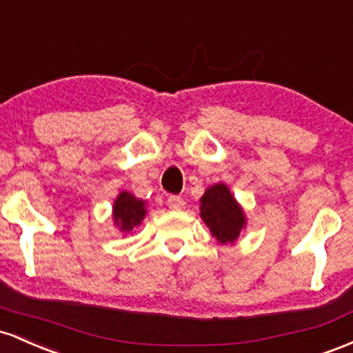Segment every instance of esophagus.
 Wrapping results in <instances>:
<instances>
[{"instance_id":"1","label":"esophagus","mask_w":353,"mask_h":353,"mask_svg":"<svg viewBox=\"0 0 353 353\" xmlns=\"http://www.w3.org/2000/svg\"><path fill=\"white\" fill-rule=\"evenodd\" d=\"M166 205H168V207L172 210H181L185 207V201H183V198H181V196L170 195L168 198H166Z\"/></svg>"}]
</instances>
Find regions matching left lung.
Masks as SVG:
<instances>
[{"instance_id": "8db88e82", "label": "left lung", "mask_w": 353, "mask_h": 353, "mask_svg": "<svg viewBox=\"0 0 353 353\" xmlns=\"http://www.w3.org/2000/svg\"><path fill=\"white\" fill-rule=\"evenodd\" d=\"M200 215L220 243H232L245 227V215L227 185L210 187L201 196Z\"/></svg>"}]
</instances>
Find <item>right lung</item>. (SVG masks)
<instances>
[{
  "label": "right lung",
  "instance_id": "1",
  "mask_svg": "<svg viewBox=\"0 0 353 353\" xmlns=\"http://www.w3.org/2000/svg\"><path fill=\"white\" fill-rule=\"evenodd\" d=\"M145 213V201L138 200L128 192H121L114 201L113 219L121 232H132L133 227L140 225L143 220Z\"/></svg>",
  "mask_w": 353,
  "mask_h": 353
}]
</instances>
